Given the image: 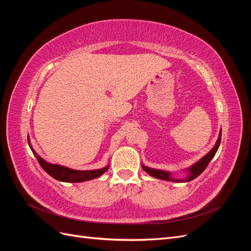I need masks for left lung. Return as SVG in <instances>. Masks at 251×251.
<instances>
[{"label": "left lung", "instance_id": "1", "mask_svg": "<svg viewBox=\"0 0 251 251\" xmlns=\"http://www.w3.org/2000/svg\"><path fill=\"white\" fill-rule=\"evenodd\" d=\"M221 136H222V132H220L219 134V138L218 141L216 143V146L211 149V151H209L208 154L205 155L201 160H199L196 164H194L191 169L188 171L191 172L189 174V176L183 180H176V179H173L171 178L170 174L168 172H164V171H159V170H153V169H150L147 168V166H142V169L146 171L149 175H151V177H155L158 179H162V180H166V181H175V182H188V181H192L195 178H197L199 176L200 174H202L204 172V170L207 168V165L209 164V162L211 161V159L214 158V156L216 155L217 151L220 147V143H221Z\"/></svg>", "mask_w": 251, "mask_h": 251}]
</instances>
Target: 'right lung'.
I'll return each instance as SVG.
<instances>
[{
    "mask_svg": "<svg viewBox=\"0 0 251 251\" xmlns=\"http://www.w3.org/2000/svg\"><path fill=\"white\" fill-rule=\"evenodd\" d=\"M29 140V139H28ZM29 147L31 149L32 153L34 154L35 158L39 161L40 165L43 168V170L46 172L48 175H50L51 177H53L54 179L58 180V181H63V182H81V181H87V180H91L101 176V175L107 172L109 166L107 168H103L100 170H94V171H75V170H71L65 168V166L62 165H57V164H50L47 161H45L42 157H40L37 155L36 151L32 149V147Z\"/></svg>",
    "mask_w": 251,
    "mask_h": 251,
    "instance_id": "obj_1",
    "label": "right lung"
}]
</instances>
